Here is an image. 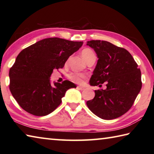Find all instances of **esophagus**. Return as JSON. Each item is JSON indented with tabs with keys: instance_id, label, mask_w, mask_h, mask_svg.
<instances>
[{
	"instance_id": "obj_1",
	"label": "esophagus",
	"mask_w": 154,
	"mask_h": 154,
	"mask_svg": "<svg viewBox=\"0 0 154 154\" xmlns=\"http://www.w3.org/2000/svg\"><path fill=\"white\" fill-rule=\"evenodd\" d=\"M77 89L80 90H85V88H84V87H82V86H77Z\"/></svg>"
}]
</instances>
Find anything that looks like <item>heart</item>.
<instances>
[{"label":"heart","instance_id":"obj_1","mask_svg":"<svg viewBox=\"0 0 154 154\" xmlns=\"http://www.w3.org/2000/svg\"><path fill=\"white\" fill-rule=\"evenodd\" d=\"M82 56L85 61H88L93 56H96L94 52L90 48H85L82 51ZM69 79L75 83H82L86 78V75L83 73H71L69 75Z\"/></svg>","mask_w":154,"mask_h":154}]
</instances>
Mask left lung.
I'll return each instance as SVG.
<instances>
[{
	"label": "left lung",
	"instance_id": "left-lung-1",
	"mask_svg": "<svg viewBox=\"0 0 154 154\" xmlns=\"http://www.w3.org/2000/svg\"><path fill=\"white\" fill-rule=\"evenodd\" d=\"M87 45L94 49L98 58L90 84L102 86L105 82L106 89L95 90L94 98L86 105L101 119L118 118L132 107L139 94L141 72L126 49L100 40L88 41Z\"/></svg>",
	"mask_w": 154,
	"mask_h": 154
}]
</instances>
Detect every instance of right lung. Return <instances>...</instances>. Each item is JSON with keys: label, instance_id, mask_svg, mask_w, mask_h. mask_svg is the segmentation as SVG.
<instances>
[{"label": "right lung", "instance_id": "1", "mask_svg": "<svg viewBox=\"0 0 154 154\" xmlns=\"http://www.w3.org/2000/svg\"><path fill=\"white\" fill-rule=\"evenodd\" d=\"M82 45V41L48 38L18 54L9 71V89L21 107L34 116H45L60 105L66 90L77 85L68 80L51 85L50 76Z\"/></svg>", "mask_w": 154, "mask_h": 154}]
</instances>
